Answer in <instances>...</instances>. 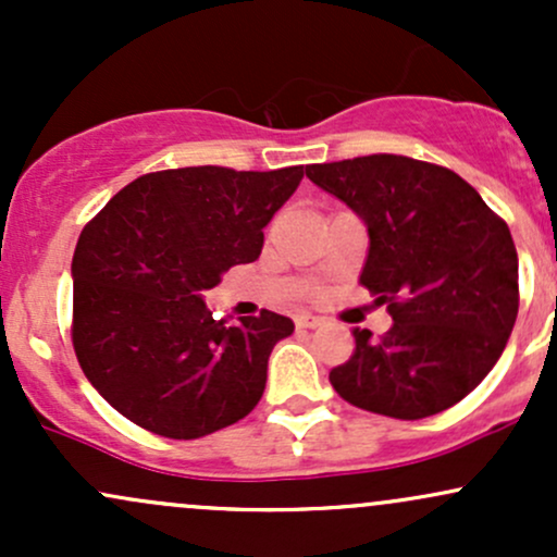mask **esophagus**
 Listing matches in <instances>:
<instances>
[{"instance_id":"esophagus-1","label":"esophagus","mask_w":557,"mask_h":557,"mask_svg":"<svg viewBox=\"0 0 557 557\" xmlns=\"http://www.w3.org/2000/svg\"><path fill=\"white\" fill-rule=\"evenodd\" d=\"M324 319L317 317V314H309V311H300L296 314V327L298 330H314V327H322Z\"/></svg>"}]
</instances>
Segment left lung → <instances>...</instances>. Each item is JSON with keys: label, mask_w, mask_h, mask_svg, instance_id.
Instances as JSON below:
<instances>
[{"label": "left lung", "mask_w": 557, "mask_h": 557, "mask_svg": "<svg viewBox=\"0 0 557 557\" xmlns=\"http://www.w3.org/2000/svg\"><path fill=\"white\" fill-rule=\"evenodd\" d=\"M306 177L367 225L361 285L387 304L382 341L356 350L330 382L343 400L393 419L456 406L500 359L519 314V257L505 222L463 177L400 154L309 164Z\"/></svg>", "instance_id": "obj_1"}]
</instances>
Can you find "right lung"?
Returning a JSON list of instances; mask_svg holds the SVG:
<instances>
[{
    "instance_id": "obj_1",
    "label": "right lung",
    "mask_w": 557,
    "mask_h": 557,
    "mask_svg": "<svg viewBox=\"0 0 557 557\" xmlns=\"http://www.w3.org/2000/svg\"><path fill=\"white\" fill-rule=\"evenodd\" d=\"M304 168L149 172L83 227L73 253V345L114 411L172 440L248 417L267 361L293 319L274 311L225 324L203 290L251 264L264 227L296 194Z\"/></svg>"
}]
</instances>
